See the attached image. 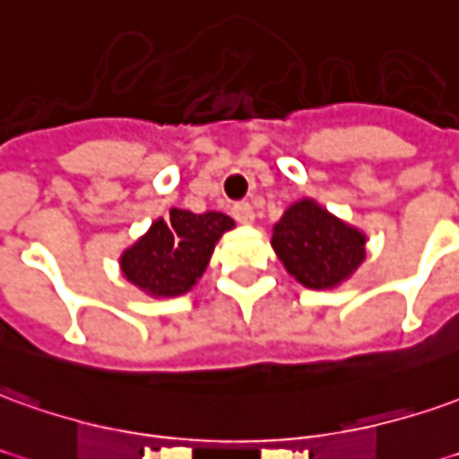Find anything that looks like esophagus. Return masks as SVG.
I'll return each instance as SVG.
<instances>
[{"instance_id":"obj_1","label":"esophagus","mask_w":459,"mask_h":459,"mask_svg":"<svg viewBox=\"0 0 459 459\" xmlns=\"http://www.w3.org/2000/svg\"><path fill=\"white\" fill-rule=\"evenodd\" d=\"M230 213H233V219L238 221V223H243V226H251L253 221H255V213H253V206L251 204H236V206L230 208Z\"/></svg>"}]
</instances>
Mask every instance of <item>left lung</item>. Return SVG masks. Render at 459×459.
Here are the masks:
<instances>
[{"label": "left lung", "mask_w": 459, "mask_h": 459, "mask_svg": "<svg viewBox=\"0 0 459 459\" xmlns=\"http://www.w3.org/2000/svg\"><path fill=\"white\" fill-rule=\"evenodd\" d=\"M365 240L363 230L333 216L318 201L300 198L273 226L271 246L298 283L330 290L360 268Z\"/></svg>", "instance_id": "obj_1"}]
</instances>
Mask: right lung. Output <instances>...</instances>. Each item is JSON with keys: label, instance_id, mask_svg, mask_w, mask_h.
Wrapping results in <instances>:
<instances>
[{"label": "right lung", "instance_id": "add662e5", "mask_svg": "<svg viewBox=\"0 0 459 459\" xmlns=\"http://www.w3.org/2000/svg\"><path fill=\"white\" fill-rule=\"evenodd\" d=\"M233 226V219L219 211L171 208L169 219L153 221L152 229L121 253V275L152 298L184 296L204 275L221 236Z\"/></svg>", "mask_w": 459, "mask_h": 459}]
</instances>
